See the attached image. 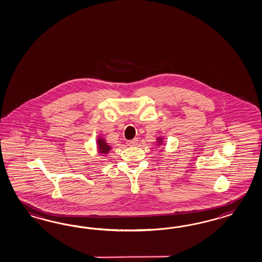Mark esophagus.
<instances>
[{"label": "esophagus", "instance_id": "esophagus-1", "mask_svg": "<svg viewBox=\"0 0 262 262\" xmlns=\"http://www.w3.org/2000/svg\"><path fill=\"white\" fill-rule=\"evenodd\" d=\"M137 143H138V140H137L136 138L133 139V140H128V141H127V144L128 146H136Z\"/></svg>", "mask_w": 262, "mask_h": 262}]
</instances>
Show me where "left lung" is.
I'll list each match as a JSON object with an SVG mask.
<instances>
[{"mask_svg": "<svg viewBox=\"0 0 262 262\" xmlns=\"http://www.w3.org/2000/svg\"><path fill=\"white\" fill-rule=\"evenodd\" d=\"M164 144V137L163 136H159L157 138V144H156V146H158V147H160V146H162Z\"/></svg>", "mask_w": 262, "mask_h": 262, "instance_id": "left-lung-1", "label": "left lung"}]
</instances>
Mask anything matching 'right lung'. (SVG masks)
I'll return each mask as SVG.
<instances>
[{"label":"right lung","mask_w":262,"mask_h":262,"mask_svg":"<svg viewBox=\"0 0 262 262\" xmlns=\"http://www.w3.org/2000/svg\"><path fill=\"white\" fill-rule=\"evenodd\" d=\"M97 152L101 156H104L110 154L112 150V147L108 143L106 142V139L103 137H98L97 138Z\"/></svg>","instance_id":"obj_1"}]
</instances>
